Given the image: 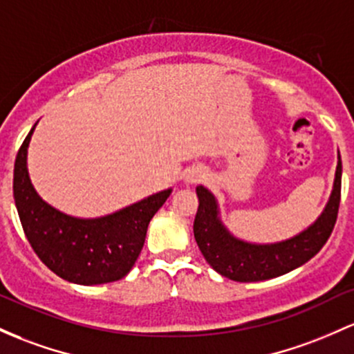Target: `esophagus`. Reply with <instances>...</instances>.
<instances>
[{"mask_svg":"<svg viewBox=\"0 0 354 354\" xmlns=\"http://www.w3.org/2000/svg\"><path fill=\"white\" fill-rule=\"evenodd\" d=\"M205 178V173H201V171H189L188 174H186V181L188 183H198V181H201Z\"/></svg>","mask_w":354,"mask_h":354,"instance_id":"esophagus-1","label":"esophagus"}]
</instances>
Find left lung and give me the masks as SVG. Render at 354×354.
<instances>
[{
  "mask_svg": "<svg viewBox=\"0 0 354 354\" xmlns=\"http://www.w3.org/2000/svg\"><path fill=\"white\" fill-rule=\"evenodd\" d=\"M341 171L339 158L331 200L316 223L294 239L274 245H252L234 239L220 223L215 198L207 188L198 186L200 205L193 232L205 260L223 277L236 282L267 281L301 267L321 250L333 234L341 201Z\"/></svg>",
  "mask_w": 354,
  "mask_h": 354,
  "instance_id": "8db88e82",
  "label": "left lung"
}]
</instances>
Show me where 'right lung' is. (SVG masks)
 <instances>
[{"label":"right lung","mask_w":354,"mask_h":354,"mask_svg":"<svg viewBox=\"0 0 354 354\" xmlns=\"http://www.w3.org/2000/svg\"><path fill=\"white\" fill-rule=\"evenodd\" d=\"M35 126L19 146L13 171V195L23 232L38 259L58 277L84 286L126 277L141 254L147 225L171 189L95 220L67 216L46 205L33 189L26 149Z\"/></svg>","instance_id":"add662e5"}]
</instances>
